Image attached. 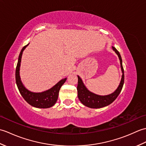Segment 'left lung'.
<instances>
[{"label":"left lung","mask_w":146,"mask_h":146,"mask_svg":"<svg viewBox=\"0 0 146 146\" xmlns=\"http://www.w3.org/2000/svg\"><path fill=\"white\" fill-rule=\"evenodd\" d=\"M112 49L113 51L117 54L119 58L120 68L122 70V75L121 78L119 85L117 88L111 94L107 95H97L88 90L83 83L82 78L78 75V86H77V92H78V97L80 101L82 102L86 107L92 108H100L111 104L115 100L120 93L122 90L123 83H124V72L122 66V60L121 56L115 48L112 46Z\"/></svg>","instance_id":"obj_1"}]
</instances>
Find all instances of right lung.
I'll list each match as a JSON object with an SVG mask.
<instances>
[{"label": "right lung", "instance_id": "add662e5", "mask_svg": "<svg viewBox=\"0 0 146 146\" xmlns=\"http://www.w3.org/2000/svg\"><path fill=\"white\" fill-rule=\"evenodd\" d=\"M29 44L23 47L19 56L16 70H15V82H16L17 88L22 97L31 106L40 108H50L53 106L56 102L60 90L61 86L66 82L67 78L61 80L50 89L42 92H33L27 89L21 80L20 67L22 55H23L24 50Z\"/></svg>", "mask_w": 146, "mask_h": 146}]
</instances>
